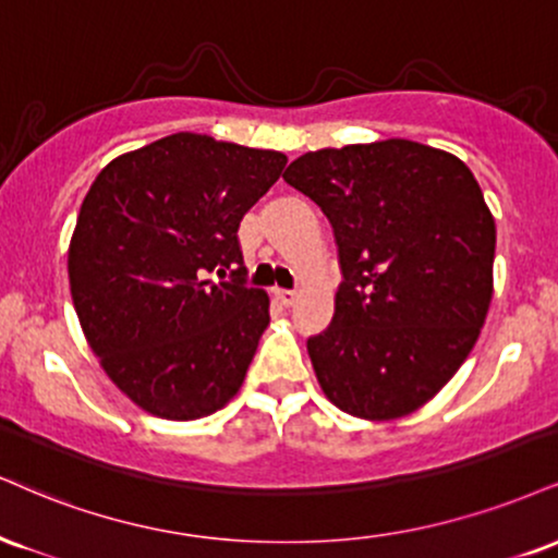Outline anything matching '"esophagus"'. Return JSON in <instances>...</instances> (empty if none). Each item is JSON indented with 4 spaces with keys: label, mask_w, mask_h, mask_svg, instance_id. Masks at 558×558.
Masks as SVG:
<instances>
[{
    "label": "esophagus",
    "mask_w": 558,
    "mask_h": 558,
    "mask_svg": "<svg viewBox=\"0 0 558 558\" xmlns=\"http://www.w3.org/2000/svg\"><path fill=\"white\" fill-rule=\"evenodd\" d=\"M272 296L278 299L283 306H291L293 301H296V291H288V288H275Z\"/></svg>",
    "instance_id": "34e87169"
}]
</instances>
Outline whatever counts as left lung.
<instances>
[{
    "mask_svg": "<svg viewBox=\"0 0 558 558\" xmlns=\"http://www.w3.org/2000/svg\"><path fill=\"white\" fill-rule=\"evenodd\" d=\"M283 179L330 220L343 283L306 340L327 400L366 421L418 411L473 351L494 296L496 226L452 153L381 140L325 147Z\"/></svg>",
    "mask_w": 558,
    "mask_h": 558,
    "instance_id": "1",
    "label": "left lung"
}]
</instances>
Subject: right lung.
Wrapping results in <instances>:
<instances>
[{
  "label": "right lung",
  "mask_w": 558,
  "mask_h": 558,
  "mask_svg": "<svg viewBox=\"0 0 558 558\" xmlns=\"http://www.w3.org/2000/svg\"><path fill=\"white\" fill-rule=\"evenodd\" d=\"M288 158L177 132L113 158L70 241V291L87 345L143 411L205 418L239 392L270 299L244 286L239 223ZM232 270L231 284L206 278Z\"/></svg>",
  "instance_id": "obj_1"
}]
</instances>
